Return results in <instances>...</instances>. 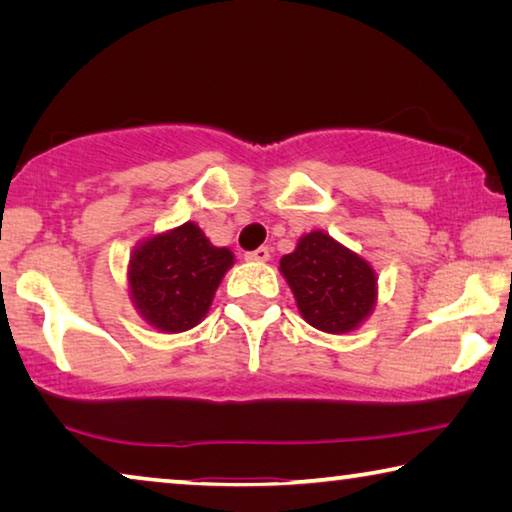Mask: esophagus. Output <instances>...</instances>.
<instances>
[{"mask_svg":"<svg viewBox=\"0 0 512 512\" xmlns=\"http://www.w3.org/2000/svg\"><path fill=\"white\" fill-rule=\"evenodd\" d=\"M268 257H271V250L266 246H259L255 250H250V253H246L248 262H268Z\"/></svg>","mask_w":512,"mask_h":512,"instance_id":"esophagus-1","label":"esophagus"}]
</instances>
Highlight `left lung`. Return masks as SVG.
Segmentation results:
<instances>
[{"mask_svg":"<svg viewBox=\"0 0 512 512\" xmlns=\"http://www.w3.org/2000/svg\"><path fill=\"white\" fill-rule=\"evenodd\" d=\"M280 271L302 318L327 334H345L366 320L377 302V275L366 259L320 230L300 237Z\"/></svg>","mask_w":512,"mask_h":512,"instance_id":"obj_1","label":"left lung"}]
</instances>
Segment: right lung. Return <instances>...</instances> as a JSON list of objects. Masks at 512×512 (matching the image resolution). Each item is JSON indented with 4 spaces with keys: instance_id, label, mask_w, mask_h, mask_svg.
Listing matches in <instances>:
<instances>
[{
    "instance_id": "right-lung-1",
    "label": "right lung",
    "mask_w": 512,
    "mask_h": 512,
    "mask_svg": "<svg viewBox=\"0 0 512 512\" xmlns=\"http://www.w3.org/2000/svg\"><path fill=\"white\" fill-rule=\"evenodd\" d=\"M235 264L228 248H216L187 221L133 250L128 284L135 309L151 327L178 334L205 318L223 275Z\"/></svg>"
}]
</instances>
